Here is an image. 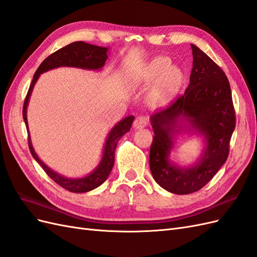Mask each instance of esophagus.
Wrapping results in <instances>:
<instances>
[{
	"label": "esophagus",
	"mask_w": 257,
	"mask_h": 257,
	"mask_svg": "<svg viewBox=\"0 0 257 257\" xmlns=\"http://www.w3.org/2000/svg\"><path fill=\"white\" fill-rule=\"evenodd\" d=\"M147 124H148V119L146 118V116L141 115V116H137V118L135 119V121L133 123V126L135 130H142L147 126Z\"/></svg>",
	"instance_id": "obj_1"
}]
</instances>
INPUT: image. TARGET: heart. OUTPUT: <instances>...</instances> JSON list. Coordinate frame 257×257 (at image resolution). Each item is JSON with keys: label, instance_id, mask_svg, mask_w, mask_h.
Wrapping results in <instances>:
<instances>
[{"label": "heart", "instance_id": "b5f03b06", "mask_svg": "<svg viewBox=\"0 0 257 257\" xmlns=\"http://www.w3.org/2000/svg\"><path fill=\"white\" fill-rule=\"evenodd\" d=\"M151 98L154 102L163 103L172 98L181 88L184 80V73L180 67L172 65V60L160 56L151 60L135 78L138 84H150L154 81Z\"/></svg>", "mask_w": 257, "mask_h": 257}]
</instances>
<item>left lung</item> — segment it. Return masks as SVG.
<instances>
[{
	"instance_id": "left-lung-1",
	"label": "left lung",
	"mask_w": 257,
	"mask_h": 257,
	"mask_svg": "<svg viewBox=\"0 0 257 257\" xmlns=\"http://www.w3.org/2000/svg\"><path fill=\"white\" fill-rule=\"evenodd\" d=\"M191 47L193 68L188 89L166 109L150 116L154 133L151 174L163 189L178 195L200 190L219 172L227 160L236 126L227 77L197 46ZM183 133L199 136L204 142L200 158L189 167L170 159L176 137Z\"/></svg>"
}]
</instances>
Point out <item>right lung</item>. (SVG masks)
<instances>
[{
    "label": "right lung",
    "mask_w": 257,
    "mask_h": 257,
    "mask_svg": "<svg viewBox=\"0 0 257 257\" xmlns=\"http://www.w3.org/2000/svg\"><path fill=\"white\" fill-rule=\"evenodd\" d=\"M108 51H109V48L107 47H99V46L91 45L84 42H74L65 46V47L59 49L58 51L53 52L48 58H46L42 62V64L36 69V72L33 76V80L31 82L28 91L25 105H23L22 115L29 135V149L31 151V154H32V157L36 160L38 164L43 167L46 174H47L54 182H57L59 185L62 186V188H64L65 190L73 193H85L92 191L98 188L100 184H103L106 181V179L109 176L113 167L116 144H118L120 138L124 134L130 132L132 123H133L135 116H125V118L119 121L110 130V132L107 135L106 142L104 145L103 157L93 172L81 178H68L54 172V170H52L50 167L46 165L36 154L32 146V142H31V136L29 132L27 116L29 100L31 94H32L34 85L42 74L50 71V69L63 66L88 69V71H100L102 67L105 65V62L108 58Z\"/></svg>",
    "instance_id": "1"
}]
</instances>
